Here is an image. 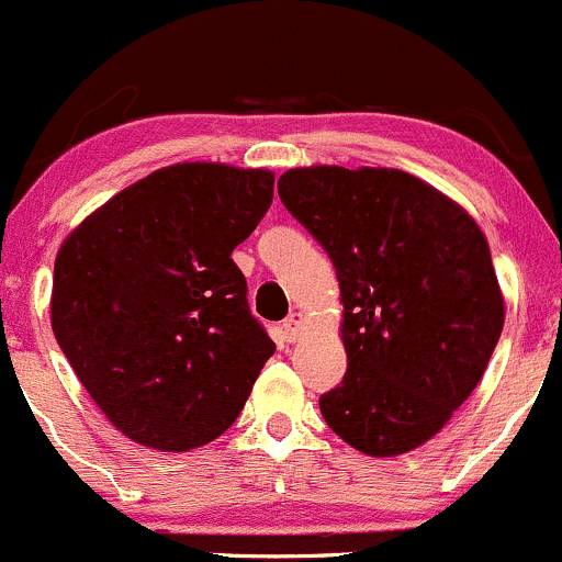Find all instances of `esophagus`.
<instances>
[{"label":"esophagus","mask_w":562,"mask_h":562,"mask_svg":"<svg viewBox=\"0 0 562 562\" xmlns=\"http://www.w3.org/2000/svg\"><path fill=\"white\" fill-rule=\"evenodd\" d=\"M281 335H283V340H286V342H297L300 337L305 335V316H303V313H292V316L283 322Z\"/></svg>","instance_id":"obj_1"}]
</instances>
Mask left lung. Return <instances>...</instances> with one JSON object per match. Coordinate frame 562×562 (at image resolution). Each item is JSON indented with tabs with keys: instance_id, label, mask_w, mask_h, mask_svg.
I'll return each mask as SVG.
<instances>
[{
	"instance_id": "obj_1",
	"label": "left lung",
	"mask_w": 562,
	"mask_h": 562,
	"mask_svg": "<svg viewBox=\"0 0 562 562\" xmlns=\"http://www.w3.org/2000/svg\"><path fill=\"white\" fill-rule=\"evenodd\" d=\"M279 195L340 283L348 372L318 400L324 420L372 458L420 448L472 396L504 329L485 233L400 168H289Z\"/></svg>"
}]
</instances>
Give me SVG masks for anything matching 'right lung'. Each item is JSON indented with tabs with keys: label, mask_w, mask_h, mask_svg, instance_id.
<instances>
[{
	"label": "right lung",
	"mask_w": 562,
	"mask_h": 562,
	"mask_svg": "<svg viewBox=\"0 0 562 562\" xmlns=\"http://www.w3.org/2000/svg\"><path fill=\"white\" fill-rule=\"evenodd\" d=\"M273 171L177 162L86 216L58 249L50 324L123 437L187 452L233 426L276 351L233 249L273 201Z\"/></svg>",
	"instance_id": "right-lung-1"
}]
</instances>
